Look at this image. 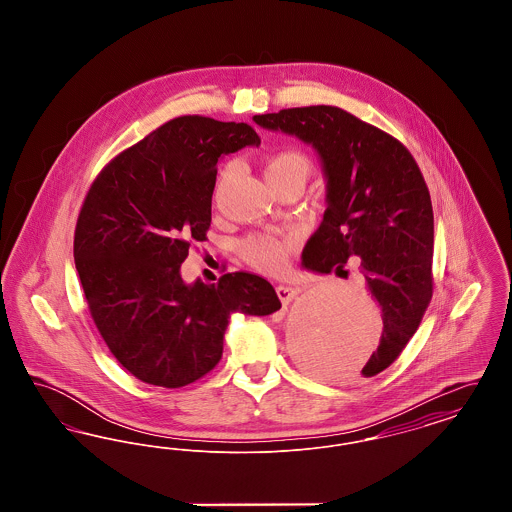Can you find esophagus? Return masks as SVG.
<instances>
[{"instance_id":"1","label":"esophagus","mask_w":512,"mask_h":512,"mask_svg":"<svg viewBox=\"0 0 512 512\" xmlns=\"http://www.w3.org/2000/svg\"><path fill=\"white\" fill-rule=\"evenodd\" d=\"M301 292L299 288H293V286H278L276 288V293H278V297H280V301L284 303V305H288L290 301L295 299V295Z\"/></svg>"}]
</instances>
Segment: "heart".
<instances>
[{
    "label": "heart",
    "mask_w": 512,
    "mask_h": 512,
    "mask_svg": "<svg viewBox=\"0 0 512 512\" xmlns=\"http://www.w3.org/2000/svg\"><path fill=\"white\" fill-rule=\"evenodd\" d=\"M309 172H311L309 157L297 149H280L268 155L265 163V178L274 192L290 182L305 184ZM232 174H234V165H228L224 171L220 172V184L228 180ZM292 247V238L251 234L242 240L240 253L251 267L267 274H276L286 267Z\"/></svg>",
    "instance_id": "1"
}]
</instances>
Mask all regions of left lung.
Instances as JSON below:
<instances>
[{"label": "left lung", "mask_w": 512, "mask_h": 512, "mask_svg": "<svg viewBox=\"0 0 512 512\" xmlns=\"http://www.w3.org/2000/svg\"><path fill=\"white\" fill-rule=\"evenodd\" d=\"M253 121L297 136L320 157L328 207L303 249V267L330 274L361 259L384 320L380 345L361 370L376 376L413 338L434 292V211L424 176L399 140L340 107H293ZM315 357L318 370H334V351L320 347Z\"/></svg>", "instance_id": "left-lung-1"}]
</instances>
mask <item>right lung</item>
Instances as JSON below:
<instances>
[{
  "instance_id": "right-lung-1",
  "label": "right lung",
  "mask_w": 512,
  "mask_h": 512,
  "mask_svg": "<svg viewBox=\"0 0 512 512\" xmlns=\"http://www.w3.org/2000/svg\"><path fill=\"white\" fill-rule=\"evenodd\" d=\"M245 122L186 115L117 155L94 180L74 230V265L113 357L138 380L182 388L219 365L232 313L282 307L251 272L186 284L180 265L205 242L220 155L259 146Z\"/></svg>"
}]
</instances>
